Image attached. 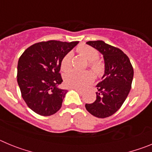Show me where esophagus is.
<instances>
[{
  "instance_id": "34e87169",
  "label": "esophagus",
  "mask_w": 152,
  "mask_h": 152,
  "mask_svg": "<svg viewBox=\"0 0 152 152\" xmlns=\"http://www.w3.org/2000/svg\"><path fill=\"white\" fill-rule=\"evenodd\" d=\"M73 89L75 90V91H77V92H78L80 94H83V91H81V90H79V89H77V88H73Z\"/></svg>"
}]
</instances>
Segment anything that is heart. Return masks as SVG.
Returning <instances> with one entry per match:
<instances>
[{
    "mask_svg": "<svg viewBox=\"0 0 152 152\" xmlns=\"http://www.w3.org/2000/svg\"><path fill=\"white\" fill-rule=\"evenodd\" d=\"M77 51L89 61V66L97 77H100L105 70L103 61L98 60L99 52L96 49L87 45H80L77 47ZM73 53L68 52L63 57L61 62V68L63 71H68L72 68ZM94 76L91 72H80L77 70H72L65 74L64 77V84L67 87L77 89H84L93 82Z\"/></svg>",
    "mask_w": 152,
    "mask_h": 152,
    "instance_id": "b5f03b06",
    "label": "heart"
}]
</instances>
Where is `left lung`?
<instances>
[{
    "label": "left lung",
    "mask_w": 152,
    "mask_h": 152,
    "mask_svg": "<svg viewBox=\"0 0 152 152\" xmlns=\"http://www.w3.org/2000/svg\"><path fill=\"white\" fill-rule=\"evenodd\" d=\"M103 56L105 72L96 85V99L86 103V110L93 116L106 118L119 110L131 90L134 71L129 57L121 49L101 40L87 42Z\"/></svg>",
    "instance_id": "obj_1"
}]
</instances>
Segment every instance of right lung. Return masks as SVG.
<instances>
[{
	"label": "right lung",
	"mask_w": 152,
	"mask_h": 152,
	"mask_svg": "<svg viewBox=\"0 0 152 152\" xmlns=\"http://www.w3.org/2000/svg\"><path fill=\"white\" fill-rule=\"evenodd\" d=\"M78 42L49 40L37 42L24 51L17 65V83L28 107L41 116L59 110L67 90L58 86L63 81L59 73L63 57Z\"/></svg>",
	"instance_id": "1"
}]
</instances>
